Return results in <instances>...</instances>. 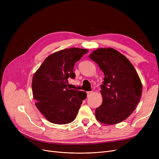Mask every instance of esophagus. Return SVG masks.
I'll list each match as a JSON object with an SVG mask.
<instances>
[{"instance_id": "34e87169", "label": "esophagus", "mask_w": 159, "mask_h": 159, "mask_svg": "<svg viewBox=\"0 0 159 159\" xmlns=\"http://www.w3.org/2000/svg\"><path fill=\"white\" fill-rule=\"evenodd\" d=\"M93 93V91H87V95H88V96H89V95H90L91 93Z\"/></svg>"}]
</instances>
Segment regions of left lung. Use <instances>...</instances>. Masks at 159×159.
I'll use <instances>...</instances> for the list:
<instances>
[{
  "label": "left lung",
  "instance_id": "left-lung-1",
  "mask_svg": "<svg viewBox=\"0 0 159 159\" xmlns=\"http://www.w3.org/2000/svg\"><path fill=\"white\" fill-rule=\"evenodd\" d=\"M89 57L105 75L101 85L102 104L95 109L96 119L109 125L124 121L141 98L142 84L136 70L125 56L112 48L93 50Z\"/></svg>",
  "mask_w": 159,
  "mask_h": 159
}]
</instances>
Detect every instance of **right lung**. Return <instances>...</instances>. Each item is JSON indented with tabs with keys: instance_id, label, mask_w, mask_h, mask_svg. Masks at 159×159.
<instances>
[{
	"instance_id": "right-lung-1",
	"label": "right lung",
	"mask_w": 159,
	"mask_h": 159,
	"mask_svg": "<svg viewBox=\"0 0 159 159\" xmlns=\"http://www.w3.org/2000/svg\"><path fill=\"white\" fill-rule=\"evenodd\" d=\"M86 49L71 48L53 53L43 61L34 74L32 93L36 107L50 123L64 125L75 119L85 91L68 88V80L74 79V66Z\"/></svg>"
}]
</instances>
